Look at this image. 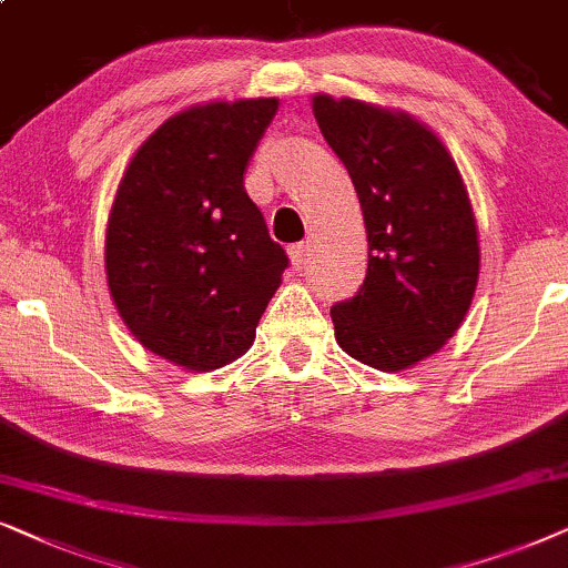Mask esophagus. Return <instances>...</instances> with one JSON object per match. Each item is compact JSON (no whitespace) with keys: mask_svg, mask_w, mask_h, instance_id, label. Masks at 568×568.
I'll return each mask as SVG.
<instances>
[{"mask_svg":"<svg viewBox=\"0 0 568 568\" xmlns=\"http://www.w3.org/2000/svg\"><path fill=\"white\" fill-rule=\"evenodd\" d=\"M306 256H308V244H306V241H298V244L291 246V262H293V267H298V270L304 267Z\"/></svg>","mask_w":568,"mask_h":568,"instance_id":"34e87169","label":"esophagus"}]
</instances>
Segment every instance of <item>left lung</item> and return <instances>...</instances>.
Returning <instances> with one entry per match:
<instances>
[{
  "label": "left lung",
  "instance_id": "8db88e82",
  "mask_svg": "<svg viewBox=\"0 0 568 568\" xmlns=\"http://www.w3.org/2000/svg\"><path fill=\"white\" fill-rule=\"evenodd\" d=\"M314 116L368 233L366 280L332 306L335 337L355 361L399 372L436 353L470 308L480 270L470 196L447 148L407 113L314 95Z\"/></svg>",
  "mask_w": 568,
  "mask_h": 568
}]
</instances>
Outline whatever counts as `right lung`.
Listing matches in <instances>:
<instances>
[{
    "label": "right lung",
    "mask_w": 568,
    "mask_h": 568,
    "mask_svg": "<svg viewBox=\"0 0 568 568\" xmlns=\"http://www.w3.org/2000/svg\"><path fill=\"white\" fill-rule=\"evenodd\" d=\"M275 113V98L176 113L134 153L113 200V304L148 351L192 372L248 351L288 267L244 186Z\"/></svg>",
    "instance_id": "right-lung-1"
}]
</instances>
